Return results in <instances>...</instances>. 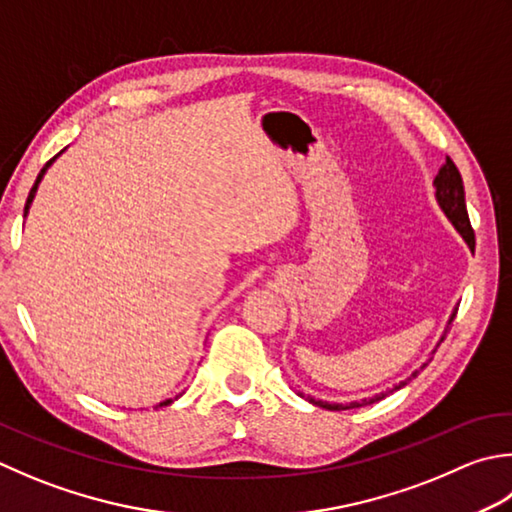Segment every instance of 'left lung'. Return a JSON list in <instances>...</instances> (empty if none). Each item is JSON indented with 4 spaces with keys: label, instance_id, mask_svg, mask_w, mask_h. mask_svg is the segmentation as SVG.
I'll list each match as a JSON object with an SVG mask.
<instances>
[{
    "label": "left lung",
    "instance_id": "obj_1",
    "mask_svg": "<svg viewBox=\"0 0 512 512\" xmlns=\"http://www.w3.org/2000/svg\"><path fill=\"white\" fill-rule=\"evenodd\" d=\"M433 184H435V197H437L439 206H442L446 217L450 219V222H453V226L457 228V233L464 237V242L468 244V248L473 250V248H475V230H473V226H470V219H468L462 175H459V170H457L453 159L446 157V164H444L442 168H439V173H437ZM455 315H457V308H455V313L450 315L448 326H450V322H453V319H455ZM446 330H448V328H446ZM444 335H446V333H444ZM442 339H444V337H442ZM424 366H426V364H424ZM424 366H422V368H424ZM417 373H419V370H415L413 377H415ZM402 386H406V382L397 384L393 390H399ZM299 395H302V393H299ZM302 397H304V395H302ZM379 399H384V393L377 395L375 399H370V402H366V399H364L362 404L353 402V404H346V406H344V404L317 402V399H313V397H308V402L315 404V406L328 408V410H346V408H359V406H364V404H373V402H379Z\"/></svg>",
    "mask_w": 512,
    "mask_h": 512
}]
</instances>
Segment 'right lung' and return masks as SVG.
I'll return each mask as SVG.
<instances>
[{"label": "right lung", "mask_w": 512, "mask_h": 512, "mask_svg": "<svg viewBox=\"0 0 512 512\" xmlns=\"http://www.w3.org/2000/svg\"><path fill=\"white\" fill-rule=\"evenodd\" d=\"M55 162V157L53 159H50V162L42 168V170H39V175H37V179H35V184H33V188H30V193H28V199H26V206H24V217H26V213H28V208H30V204H33V197H35V193H37V186H39V182H42V177H44V173H46V168L50 166V164H53ZM177 399V397H175ZM175 399H166V402H162V404H159V406H168V404H173L175 402Z\"/></svg>", "instance_id": "add662e5"}]
</instances>
